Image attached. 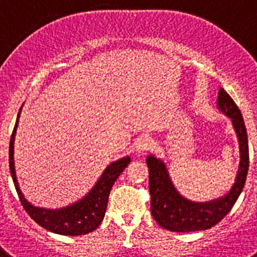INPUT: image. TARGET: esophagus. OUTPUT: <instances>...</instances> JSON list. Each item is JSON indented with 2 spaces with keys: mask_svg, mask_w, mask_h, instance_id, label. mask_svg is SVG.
Listing matches in <instances>:
<instances>
[{
  "mask_svg": "<svg viewBox=\"0 0 257 257\" xmlns=\"http://www.w3.org/2000/svg\"><path fill=\"white\" fill-rule=\"evenodd\" d=\"M152 144H153V142L149 138H139L135 144L136 153H145V152L152 148Z\"/></svg>",
  "mask_w": 257,
  "mask_h": 257,
  "instance_id": "34e87169",
  "label": "esophagus"
}]
</instances>
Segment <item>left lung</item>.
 Listing matches in <instances>:
<instances>
[{"instance_id":"8db88e82","label":"left lung","mask_w":257,"mask_h":257,"mask_svg":"<svg viewBox=\"0 0 257 257\" xmlns=\"http://www.w3.org/2000/svg\"><path fill=\"white\" fill-rule=\"evenodd\" d=\"M217 106L222 113L231 118V123L238 136L240 151L239 169L234 185L221 198L210 202H192L184 198L175 189L165 163L156 157L149 156L147 165L149 169V193H151V211L158 225L171 231L206 230L221 221L231 210L243 190L248 172V140L243 117L234 100L224 88H220Z\"/></svg>"}]
</instances>
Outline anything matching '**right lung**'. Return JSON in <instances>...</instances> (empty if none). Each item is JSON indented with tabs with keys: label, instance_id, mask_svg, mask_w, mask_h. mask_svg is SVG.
<instances>
[{
	"label": "right lung",
	"instance_id": "1",
	"mask_svg": "<svg viewBox=\"0 0 257 257\" xmlns=\"http://www.w3.org/2000/svg\"><path fill=\"white\" fill-rule=\"evenodd\" d=\"M22 109V108H20ZM19 114L17 118V123L11 134L10 148H9V165L10 172L13 176L14 185L17 189L18 196L23 207L27 211L29 216L37 222L38 225L47 230L61 235H82L87 234L90 231L95 230L103 221L105 215L106 205H108L109 193L112 189L113 184L117 180L118 176L123 172L127 165L130 163V157H124L121 160L110 163L103 172L100 179L97 180L96 185L88 193L87 196L79 202H76L68 207L60 210H46V208H38L32 206L24 196L18 185L17 176H15V166H14V140L15 133L19 123Z\"/></svg>",
	"mask_w": 257,
	"mask_h": 257
}]
</instances>
